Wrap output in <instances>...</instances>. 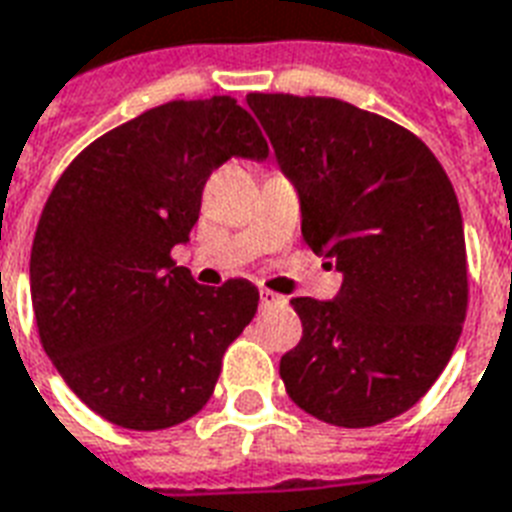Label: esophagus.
I'll return each mask as SVG.
<instances>
[{"instance_id": "obj_1", "label": "esophagus", "mask_w": 512, "mask_h": 512, "mask_svg": "<svg viewBox=\"0 0 512 512\" xmlns=\"http://www.w3.org/2000/svg\"><path fill=\"white\" fill-rule=\"evenodd\" d=\"M276 303H284V298H279L276 292L271 290H260V308H271Z\"/></svg>"}]
</instances>
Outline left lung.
I'll list each match as a JSON object with an SVG mask.
<instances>
[{"mask_svg":"<svg viewBox=\"0 0 512 512\" xmlns=\"http://www.w3.org/2000/svg\"><path fill=\"white\" fill-rule=\"evenodd\" d=\"M300 230L341 271L333 300L292 298L303 338L279 362L292 403L335 427L405 413L451 360L467 252L451 179L408 128L349 101L249 93Z\"/></svg>","mask_w":512,"mask_h":512,"instance_id":"1","label":"left lung"}]
</instances>
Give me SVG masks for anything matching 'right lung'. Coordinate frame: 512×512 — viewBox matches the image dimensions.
I'll return each mask as SVG.
<instances>
[{"instance_id": "right-lung-1", "label": "right lung", "mask_w": 512, "mask_h": 512, "mask_svg": "<svg viewBox=\"0 0 512 512\" xmlns=\"http://www.w3.org/2000/svg\"><path fill=\"white\" fill-rule=\"evenodd\" d=\"M230 158H268L247 109L230 96L169 101L88 144L42 209L29 263L39 341L74 395L117 427L195 416L255 317V284L201 287L171 260L206 179Z\"/></svg>"}]
</instances>
